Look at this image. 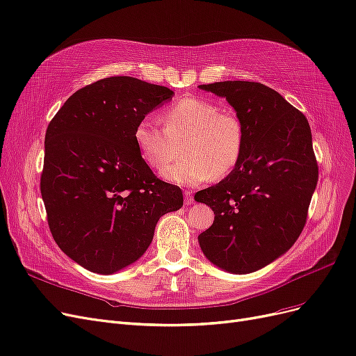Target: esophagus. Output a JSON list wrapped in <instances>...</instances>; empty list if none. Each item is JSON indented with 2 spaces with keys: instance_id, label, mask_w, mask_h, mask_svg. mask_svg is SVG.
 Returning <instances> with one entry per match:
<instances>
[{
  "instance_id": "esophagus-1",
  "label": "esophagus",
  "mask_w": 356,
  "mask_h": 356,
  "mask_svg": "<svg viewBox=\"0 0 356 356\" xmlns=\"http://www.w3.org/2000/svg\"><path fill=\"white\" fill-rule=\"evenodd\" d=\"M193 202V197H192V191H185V204L191 205Z\"/></svg>"
}]
</instances>
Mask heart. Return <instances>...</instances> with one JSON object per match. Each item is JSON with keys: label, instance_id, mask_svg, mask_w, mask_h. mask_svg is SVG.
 Here are the masks:
<instances>
[{"label": "heart", "instance_id": "1", "mask_svg": "<svg viewBox=\"0 0 356 356\" xmlns=\"http://www.w3.org/2000/svg\"><path fill=\"white\" fill-rule=\"evenodd\" d=\"M164 127L155 117L137 121L133 137L143 161L161 170L178 154L186 155L163 170L161 176L175 185L193 186L213 177L227 176L238 165L245 146V129L232 111L216 103L188 96L164 111Z\"/></svg>", "mask_w": 356, "mask_h": 356}]
</instances>
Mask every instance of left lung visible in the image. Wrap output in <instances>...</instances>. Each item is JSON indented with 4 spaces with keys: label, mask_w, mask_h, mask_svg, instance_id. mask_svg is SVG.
<instances>
[{
    "label": "left lung",
    "mask_w": 356,
    "mask_h": 356,
    "mask_svg": "<svg viewBox=\"0 0 356 356\" xmlns=\"http://www.w3.org/2000/svg\"><path fill=\"white\" fill-rule=\"evenodd\" d=\"M225 97L245 129L238 165L195 193L214 222L198 236L204 256L231 273H251L289 251L302 234L318 181L312 133L278 91L253 81L200 86Z\"/></svg>",
    "instance_id": "left-lung-1"
}]
</instances>
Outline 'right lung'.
Returning a JSON list of instances; mask_svg holds the SVG:
<instances>
[{
  "mask_svg": "<svg viewBox=\"0 0 356 356\" xmlns=\"http://www.w3.org/2000/svg\"><path fill=\"white\" fill-rule=\"evenodd\" d=\"M173 91L133 76L78 90L45 133L41 195L56 244L79 266L111 275L139 260L159 217L183 205L134 143L137 121Z\"/></svg>",
  "mask_w": 356,
  "mask_h": 356,
  "instance_id": "right-lung-1",
  "label": "right lung"
}]
</instances>
